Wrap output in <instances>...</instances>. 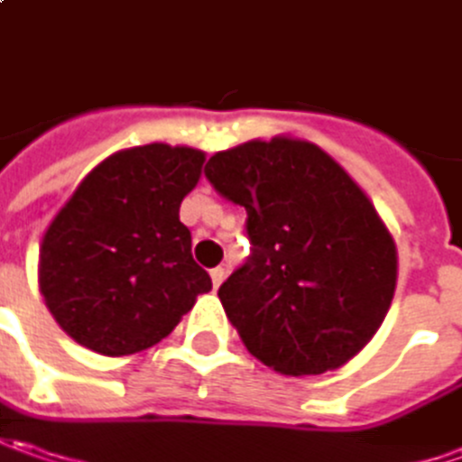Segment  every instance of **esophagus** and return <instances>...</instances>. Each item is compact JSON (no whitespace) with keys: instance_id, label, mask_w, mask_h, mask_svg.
<instances>
[{"instance_id":"1","label":"esophagus","mask_w":462,"mask_h":462,"mask_svg":"<svg viewBox=\"0 0 462 462\" xmlns=\"http://www.w3.org/2000/svg\"><path fill=\"white\" fill-rule=\"evenodd\" d=\"M209 276H212V286L219 289V286H222V281H225V268H212V271H209Z\"/></svg>"}]
</instances>
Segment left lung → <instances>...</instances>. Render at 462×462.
Wrapping results in <instances>:
<instances>
[{
  "label": "left lung",
  "mask_w": 462,
  "mask_h": 462,
  "mask_svg": "<svg viewBox=\"0 0 462 462\" xmlns=\"http://www.w3.org/2000/svg\"><path fill=\"white\" fill-rule=\"evenodd\" d=\"M204 173L247 212L253 253L219 286L247 353L281 375L356 358L399 276L393 235L368 194L319 145L289 135L215 152Z\"/></svg>",
  "instance_id": "8db88e82"
}]
</instances>
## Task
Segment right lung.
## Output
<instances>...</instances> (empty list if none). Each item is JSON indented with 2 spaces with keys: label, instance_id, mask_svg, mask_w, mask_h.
<instances>
[{
  "label": "right lung",
  "instance_id": "obj_1",
  "mask_svg": "<svg viewBox=\"0 0 462 462\" xmlns=\"http://www.w3.org/2000/svg\"><path fill=\"white\" fill-rule=\"evenodd\" d=\"M207 152L151 143L91 168L42 235L38 286L58 327L88 350L120 358L173 332L212 291L179 219Z\"/></svg>",
  "mask_w": 462,
  "mask_h": 462
}]
</instances>
